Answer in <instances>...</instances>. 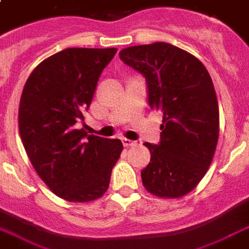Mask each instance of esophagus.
<instances>
[{
	"instance_id": "34e87169",
	"label": "esophagus",
	"mask_w": 249,
	"mask_h": 249,
	"mask_svg": "<svg viewBox=\"0 0 249 249\" xmlns=\"http://www.w3.org/2000/svg\"><path fill=\"white\" fill-rule=\"evenodd\" d=\"M121 141H123V145H124L125 147H130V146L136 145V142L132 141V140H128V138H123Z\"/></svg>"
}]
</instances>
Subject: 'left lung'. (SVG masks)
Here are the masks:
<instances>
[{
  "label": "left lung",
  "instance_id": "1",
  "mask_svg": "<svg viewBox=\"0 0 249 249\" xmlns=\"http://www.w3.org/2000/svg\"><path fill=\"white\" fill-rule=\"evenodd\" d=\"M120 58L145 77L149 106L163 113L160 142L151 145L141 171L143 187L154 196L179 198L204 178L219 136V109L204 64L168 43L134 45Z\"/></svg>",
  "mask_w": 249,
  "mask_h": 249
}]
</instances>
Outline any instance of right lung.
I'll use <instances>...</instances> for the list:
<instances>
[{
	"label": "right lung",
	"mask_w": 249,
	"mask_h": 249,
	"mask_svg": "<svg viewBox=\"0 0 249 249\" xmlns=\"http://www.w3.org/2000/svg\"><path fill=\"white\" fill-rule=\"evenodd\" d=\"M116 48H68L32 70L19 103L20 138L30 162L54 195L89 202L107 192L120 140L77 128Z\"/></svg>",
	"instance_id": "obj_1"
}]
</instances>
